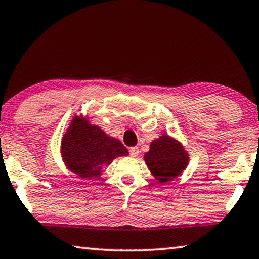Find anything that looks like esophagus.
I'll return each mask as SVG.
<instances>
[{"label": "esophagus", "instance_id": "1", "mask_svg": "<svg viewBox=\"0 0 259 259\" xmlns=\"http://www.w3.org/2000/svg\"><path fill=\"white\" fill-rule=\"evenodd\" d=\"M130 155L132 157H137L139 155V148L138 147H132V148H130Z\"/></svg>", "mask_w": 259, "mask_h": 259}]
</instances>
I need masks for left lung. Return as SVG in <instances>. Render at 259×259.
Instances as JSON below:
<instances>
[{"instance_id": "1", "label": "left lung", "mask_w": 259, "mask_h": 259, "mask_svg": "<svg viewBox=\"0 0 259 259\" xmlns=\"http://www.w3.org/2000/svg\"><path fill=\"white\" fill-rule=\"evenodd\" d=\"M145 162L153 176L160 183H165L185 170L189 155L181 142L164 134L150 143L149 152L145 154Z\"/></svg>"}]
</instances>
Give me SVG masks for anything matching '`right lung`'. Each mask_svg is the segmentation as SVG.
I'll use <instances>...</instances> for the list:
<instances>
[{"label":"right lung","mask_w":259,"mask_h":259,"mask_svg":"<svg viewBox=\"0 0 259 259\" xmlns=\"http://www.w3.org/2000/svg\"><path fill=\"white\" fill-rule=\"evenodd\" d=\"M61 155L71 172L81 178H96L116 157L128 155L117 139L106 135L83 117L71 120L61 141Z\"/></svg>","instance_id":"add662e5"}]
</instances>
